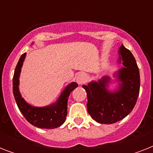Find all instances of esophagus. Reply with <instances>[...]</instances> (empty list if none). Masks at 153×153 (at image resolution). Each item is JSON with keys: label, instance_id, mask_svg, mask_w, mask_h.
Segmentation results:
<instances>
[{"label": "esophagus", "instance_id": "esophagus-1", "mask_svg": "<svg viewBox=\"0 0 153 153\" xmlns=\"http://www.w3.org/2000/svg\"><path fill=\"white\" fill-rule=\"evenodd\" d=\"M86 81H87V77H86V74H83V73L78 74L76 78V82L79 85H82L85 82H86Z\"/></svg>", "mask_w": 153, "mask_h": 153}]
</instances>
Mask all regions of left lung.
I'll return each mask as SVG.
<instances>
[{
  "label": "left lung",
  "instance_id": "1",
  "mask_svg": "<svg viewBox=\"0 0 153 153\" xmlns=\"http://www.w3.org/2000/svg\"><path fill=\"white\" fill-rule=\"evenodd\" d=\"M120 60L124 67L117 73L120 81L114 92L107 90L109 77H103L98 82H91L83 87L87 94V110L98 123L113 124L130 114L136 105L140 92V73L135 58L129 50L121 45L119 48Z\"/></svg>",
  "mask_w": 153,
  "mask_h": 153
}]
</instances>
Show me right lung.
I'll return each instance as SVG.
<instances>
[{
	"mask_svg": "<svg viewBox=\"0 0 153 153\" xmlns=\"http://www.w3.org/2000/svg\"><path fill=\"white\" fill-rule=\"evenodd\" d=\"M26 56L24 53L16 67L13 79V92L17 106L25 119L32 126L41 128H55L64 123L67 115V101L71 92L78 87L76 82H71L64 89L57 102L44 107H35L25 102L19 91V77Z\"/></svg>",
	"mask_w": 153,
	"mask_h": 153,
	"instance_id": "obj_1",
	"label": "right lung"
}]
</instances>
